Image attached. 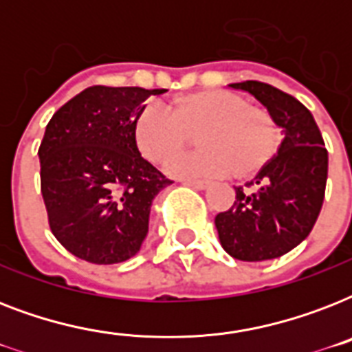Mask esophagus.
Instances as JSON below:
<instances>
[{
	"mask_svg": "<svg viewBox=\"0 0 352 352\" xmlns=\"http://www.w3.org/2000/svg\"><path fill=\"white\" fill-rule=\"evenodd\" d=\"M184 182L190 184V186L197 188V190H206L210 186L208 181H201V179H184Z\"/></svg>",
	"mask_w": 352,
	"mask_h": 352,
	"instance_id": "1",
	"label": "esophagus"
}]
</instances>
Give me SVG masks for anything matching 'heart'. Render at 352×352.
<instances>
[{
	"mask_svg": "<svg viewBox=\"0 0 352 352\" xmlns=\"http://www.w3.org/2000/svg\"><path fill=\"white\" fill-rule=\"evenodd\" d=\"M201 149L168 162L171 175L246 177L267 162L278 146V126L263 107L248 106L237 93L197 91L179 96L173 106L148 104L135 120V140L146 159L162 164L197 131Z\"/></svg>",
	"mask_w": 352,
	"mask_h": 352,
	"instance_id": "b5f03b06",
	"label": "heart"
}]
</instances>
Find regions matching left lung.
Masks as SVG:
<instances>
[{
  "label": "left lung",
  "mask_w": 352,
  "mask_h": 352,
  "mask_svg": "<svg viewBox=\"0 0 352 352\" xmlns=\"http://www.w3.org/2000/svg\"><path fill=\"white\" fill-rule=\"evenodd\" d=\"M248 91L285 138L278 155L246 188H235L230 210L215 217L221 246L241 261L276 259L298 246L316 223L327 184L329 153L312 113L278 87L246 80L232 84Z\"/></svg>",
  "instance_id": "1"
}]
</instances>
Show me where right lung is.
I'll return each mask as SVG.
<instances>
[{"label":"right lung","instance_id":"1","mask_svg":"<svg viewBox=\"0 0 352 352\" xmlns=\"http://www.w3.org/2000/svg\"><path fill=\"white\" fill-rule=\"evenodd\" d=\"M164 89L87 87L58 109L40 144L41 197L52 235L78 259L113 265L148 234L151 201L171 184L142 159L135 120Z\"/></svg>","mask_w":352,"mask_h":352}]
</instances>
